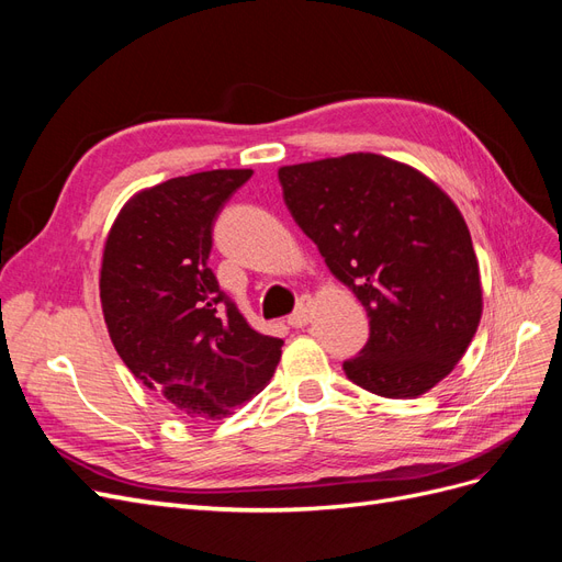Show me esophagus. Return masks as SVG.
<instances>
[{
	"label": "esophagus",
	"mask_w": 562,
	"mask_h": 562,
	"mask_svg": "<svg viewBox=\"0 0 562 562\" xmlns=\"http://www.w3.org/2000/svg\"><path fill=\"white\" fill-rule=\"evenodd\" d=\"M312 310H314V297L312 295H302L297 302V310L288 316V323H291L293 328H302L307 326L312 321Z\"/></svg>",
	"instance_id": "1"
}]
</instances>
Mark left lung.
Listing matches in <instances>:
<instances>
[{
	"label": "left lung",
	"instance_id": "1",
	"mask_svg": "<svg viewBox=\"0 0 562 562\" xmlns=\"http://www.w3.org/2000/svg\"><path fill=\"white\" fill-rule=\"evenodd\" d=\"M283 201L370 318L347 378L384 398H417L462 361L483 314L471 234L454 201L417 168L353 151L279 168Z\"/></svg>",
	"mask_w": 562,
	"mask_h": 562
}]
</instances>
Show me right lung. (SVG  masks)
Instances as JSON below:
<instances>
[{
    "label": "right lung",
    "instance_id": "add662e5",
    "mask_svg": "<svg viewBox=\"0 0 562 562\" xmlns=\"http://www.w3.org/2000/svg\"><path fill=\"white\" fill-rule=\"evenodd\" d=\"M252 176L217 168L133 194L108 234L100 304L116 353L178 415L215 422L267 386L283 339L248 326L209 267L213 223Z\"/></svg>",
    "mask_w": 562,
    "mask_h": 562
}]
</instances>
